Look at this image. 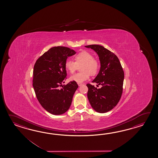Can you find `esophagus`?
Masks as SVG:
<instances>
[{
	"label": "esophagus",
	"instance_id": "esophagus-1",
	"mask_svg": "<svg viewBox=\"0 0 158 158\" xmlns=\"http://www.w3.org/2000/svg\"><path fill=\"white\" fill-rule=\"evenodd\" d=\"M78 85L79 86H80L81 85H82V84H81V83H78Z\"/></svg>",
	"mask_w": 158,
	"mask_h": 158
}]
</instances>
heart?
Instances as JSON below:
<instances>
[{
	"label": "heart",
	"mask_w": 158,
	"mask_h": 158,
	"mask_svg": "<svg viewBox=\"0 0 158 158\" xmlns=\"http://www.w3.org/2000/svg\"><path fill=\"white\" fill-rule=\"evenodd\" d=\"M75 61L68 59L65 63V67L69 73H73L76 70L78 65H82L81 71H82L72 75L70 80L77 83H82L89 79L90 74L95 75L97 73L99 64L97 60L94 59L93 55L86 51H81L75 56Z\"/></svg>",
	"instance_id": "1"
}]
</instances>
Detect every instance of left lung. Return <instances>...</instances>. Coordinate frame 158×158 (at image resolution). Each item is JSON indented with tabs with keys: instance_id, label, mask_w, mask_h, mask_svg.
<instances>
[{
	"instance_id": "obj_1",
	"label": "left lung",
	"mask_w": 158,
	"mask_h": 158,
	"mask_svg": "<svg viewBox=\"0 0 158 158\" xmlns=\"http://www.w3.org/2000/svg\"><path fill=\"white\" fill-rule=\"evenodd\" d=\"M98 54L101 63L100 70L92 82L102 85L100 89L88 84L87 98L91 106L99 113L111 111L117 105L123 93L124 73L117 56L98 44L85 46Z\"/></svg>"
}]
</instances>
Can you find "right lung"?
Masks as SVG:
<instances>
[{
  "instance_id": "obj_1",
  "label": "right lung",
  "mask_w": 158,
  "mask_h": 158,
  "mask_svg": "<svg viewBox=\"0 0 158 158\" xmlns=\"http://www.w3.org/2000/svg\"><path fill=\"white\" fill-rule=\"evenodd\" d=\"M76 53L68 47H52L34 64V90L41 106L51 114L59 115L66 112L78 87L76 82L71 81L60 89L67 77L65 61Z\"/></svg>"
}]
</instances>
